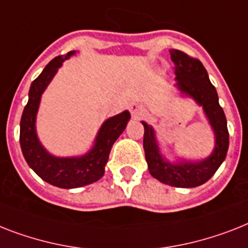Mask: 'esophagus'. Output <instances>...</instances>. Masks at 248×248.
<instances>
[{
  "instance_id": "obj_1",
  "label": "esophagus",
  "mask_w": 248,
  "mask_h": 248,
  "mask_svg": "<svg viewBox=\"0 0 248 248\" xmlns=\"http://www.w3.org/2000/svg\"><path fill=\"white\" fill-rule=\"evenodd\" d=\"M130 112H131V116H132L135 120H138V118L144 117L145 113H146V109H145V107L142 106V104L132 103L130 106Z\"/></svg>"
}]
</instances>
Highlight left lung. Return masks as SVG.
I'll list each match as a JSON object with an SVG mask.
<instances>
[{"label": "left lung", "instance_id": "left-lung-1", "mask_svg": "<svg viewBox=\"0 0 248 248\" xmlns=\"http://www.w3.org/2000/svg\"><path fill=\"white\" fill-rule=\"evenodd\" d=\"M170 53L174 63V86L181 95L194 99L197 106L202 107L205 117L214 132V149L208 158L201 160L177 158L176 162H170L160 152L155 130L141 121L145 159L154 178L168 186L191 188L210 180L224 162L229 146V134L224 110L219 106L218 93L209 80L202 63L178 49H170Z\"/></svg>", "mask_w": 248, "mask_h": 248}]
</instances>
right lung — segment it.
<instances>
[{
	"label": "right lung",
	"mask_w": 248,
	"mask_h": 248,
	"mask_svg": "<svg viewBox=\"0 0 248 248\" xmlns=\"http://www.w3.org/2000/svg\"><path fill=\"white\" fill-rule=\"evenodd\" d=\"M68 52L48 63L30 85L29 100L20 121V146L28 166L46 182L60 188H78L99 181L104 174L110 149L127 126L131 116L124 110L100 126L89 152L78 156H56L44 148L37 134V114L40 99L62 63L74 56Z\"/></svg>",
	"instance_id": "add662e5"
}]
</instances>
